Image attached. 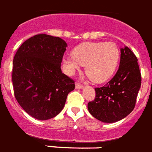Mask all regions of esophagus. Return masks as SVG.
Instances as JSON below:
<instances>
[{"label": "esophagus", "instance_id": "esophagus-1", "mask_svg": "<svg viewBox=\"0 0 152 152\" xmlns=\"http://www.w3.org/2000/svg\"><path fill=\"white\" fill-rule=\"evenodd\" d=\"M84 87L83 86V85H81V84H80V83H76V88H82Z\"/></svg>", "mask_w": 152, "mask_h": 152}]
</instances>
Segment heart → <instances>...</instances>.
I'll list each match as a JSON object with an SVG mask.
<instances>
[{
	"label": "heart",
	"mask_w": 152,
	"mask_h": 152,
	"mask_svg": "<svg viewBox=\"0 0 152 152\" xmlns=\"http://www.w3.org/2000/svg\"><path fill=\"white\" fill-rule=\"evenodd\" d=\"M120 51L113 42H87L74 48L72 56L64 60L68 74H72L80 65L94 83H103L110 78L118 64Z\"/></svg>",
	"instance_id": "obj_1"
}]
</instances>
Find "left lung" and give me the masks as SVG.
<instances>
[{
    "label": "left lung",
    "instance_id": "8db88e82",
    "mask_svg": "<svg viewBox=\"0 0 152 152\" xmlns=\"http://www.w3.org/2000/svg\"><path fill=\"white\" fill-rule=\"evenodd\" d=\"M141 80L137 57L127 47L122 48L118 70L106 85L95 88V99L88 103L89 113L106 123L126 118L135 106Z\"/></svg>",
    "mask_w": 152,
    "mask_h": 152
}]
</instances>
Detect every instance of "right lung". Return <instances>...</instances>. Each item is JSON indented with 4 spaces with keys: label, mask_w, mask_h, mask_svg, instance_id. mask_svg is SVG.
<instances>
[{
    "label": "right lung",
    "mask_w": 152,
    "mask_h": 152,
    "mask_svg": "<svg viewBox=\"0 0 152 152\" xmlns=\"http://www.w3.org/2000/svg\"><path fill=\"white\" fill-rule=\"evenodd\" d=\"M67 43L45 34L28 39L18 49L13 61V93L28 114L39 120L58 115L75 81L62 73L60 65Z\"/></svg>",
    "instance_id": "1"
}]
</instances>
